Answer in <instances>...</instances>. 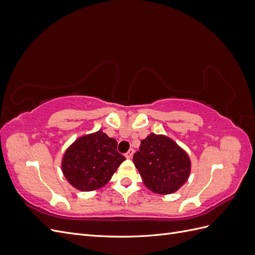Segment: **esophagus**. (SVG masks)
I'll return each mask as SVG.
<instances>
[{"instance_id": "1", "label": "esophagus", "mask_w": 255, "mask_h": 255, "mask_svg": "<svg viewBox=\"0 0 255 255\" xmlns=\"http://www.w3.org/2000/svg\"><path fill=\"white\" fill-rule=\"evenodd\" d=\"M133 154H134V150H133V149H129V150L126 153V157H127V158H132V157H133Z\"/></svg>"}]
</instances>
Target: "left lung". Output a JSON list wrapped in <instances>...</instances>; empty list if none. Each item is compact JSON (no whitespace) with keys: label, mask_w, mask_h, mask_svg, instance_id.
Returning <instances> with one entry per match:
<instances>
[{"label":"left lung","mask_w":255,"mask_h":255,"mask_svg":"<svg viewBox=\"0 0 255 255\" xmlns=\"http://www.w3.org/2000/svg\"><path fill=\"white\" fill-rule=\"evenodd\" d=\"M133 161L142 182L154 194L169 195L188 180L191 161L188 154L171 138L151 133L134 154Z\"/></svg>","instance_id":"8db88e82"}]
</instances>
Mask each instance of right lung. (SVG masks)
<instances>
[{"label":"right lung","instance_id":"add662e5","mask_svg":"<svg viewBox=\"0 0 255 255\" xmlns=\"http://www.w3.org/2000/svg\"><path fill=\"white\" fill-rule=\"evenodd\" d=\"M125 159L117 152V140L100 129L69 145L61 159V171L74 188L92 191L105 186Z\"/></svg>","mask_w":255,"mask_h":255}]
</instances>
